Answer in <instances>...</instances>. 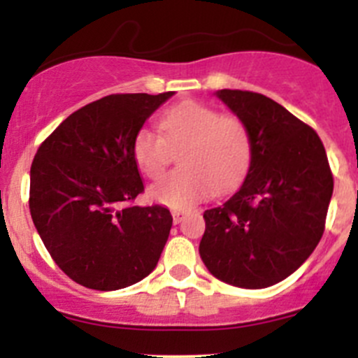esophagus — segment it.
<instances>
[{
  "mask_svg": "<svg viewBox=\"0 0 358 358\" xmlns=\"http://www.w3.org/2000/svg\"><path fill=\"white\" fill-rule=\"evenodd\" d=\"M183 220V213L180 211H173V222L175 223H180Z\"/></svg>",
  "mask_w": 358,
  "mask_h": 358,
  "instance_id": "esophagus-1",
  "label": "esophagus"
}]
</instances>
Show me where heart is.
<instances>
[{
	"instance_id": "heart-1",
	"label": "heart",
	"mask_w": 358,
	"mask_h": 358,
	"mask_svg": "<svg viewBox=\"0 0 358 358\" xmlns=\"http://www.w3.org/2000/svg\"><path fill=\"white\" fill-rule=\"evenodd\" d=\"M162 136L142 128L133 138V157L142 173L157 178L180 152V171L150 187V197L173 209H189L215 192L243 182L252 159V138L244 119L213 107L185 102L159 119Z\"/></svg>"
}]
</instances>
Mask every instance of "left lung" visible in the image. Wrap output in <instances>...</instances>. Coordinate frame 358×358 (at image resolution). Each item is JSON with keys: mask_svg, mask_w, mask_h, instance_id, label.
<instances>
[{"mask_svg": "<svg viewBox=\"0 0 358 358\" xmlns=\"http://www.w3.org/2000/svg\"><path fill=\"white\" fill-rule=\"evenodd\" d=\"M216 95L246 121L252 159L241 189L204 211L199 252L216 279L262 289L289 277L317 248L333 171L315 129L280 103L243 90Z\"/></svg>", "mask_w": 358, "mask_h": 358, "instance_id": "left-lung-1", "label": "left lung"}]
</instances>
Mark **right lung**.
<instances>
[{"mask_svg":"<svg viewBox=\"0 0 358 358\" xmlns=\"http://www.w3.org/2000/svg\"><path fill=\"white\" fill-rule=\"evenodd\" d=\"M173 92L115 93L72 112L39 145L29 209L59 268L96 291L136 284L156 268L173 216L126 206L143 192L133 138Z\"/></svg>","mask_w":358,"mask_h":358,"instance_id":"obj_1","label":"right lung"}]
</instances>
